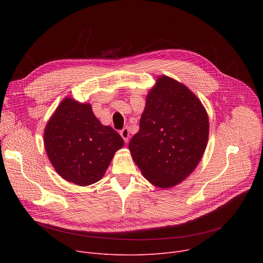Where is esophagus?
Here are the masks:
<instances>
[{
    "mask_svg": "<svg viewBox=\"0 0 263 263\" xmlns=\"http://www.w3.org/2000/svg\"><path fill=\"white\" fill-rule=\"evenodd\" d=\"M120 135L123 139L124 143H128L129 142V139H130V131L128 128H123L121 131H120Z\"/></svg>",
    "mask_w": 263,
    "mask_h": 263,
    "instance_id": "34e87169",
    "label": "esophagus"
}]
</instances>
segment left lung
I'll list each match as a JSON object with an SVG mask.
<instances>
[{"label":"left lung","instance_id":"8db88e82","mask_svg":"<svg viewBox=\"0 0 263 263\" xmlns=\"http://www.w3.org/2000/svg\"><path fill=\"white\" fill-rule=\"evenodd\" d=\"M209 117L184 84L160 76L147 93L140 131L130 141L133 161L157 187H173L194 172L208 144Z\"/></svg>","mask_w":263,"mask_h":263}]
</instances>
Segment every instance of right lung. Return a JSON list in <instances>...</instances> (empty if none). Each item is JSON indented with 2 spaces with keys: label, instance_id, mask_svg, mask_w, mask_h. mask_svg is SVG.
Listing matches in <instances>:
<instances>
[{
  "label": "right lung",
  "instance_id": "1",
  "mask_svg": "<svg viewBox=\"0 0 263 263\" xmlns=\"http://www.w3.org/2000/svg\"><path fill=\"white\" fill-rule=\"evenodd\" d=\"M44 144L55 172L68 182L86 186L104 176L123 140L103 126L89 103L66 97L47 123Z\"/></svg>",
  "mask_w": 263,
  "mask_h": 263
}]
</instances>
